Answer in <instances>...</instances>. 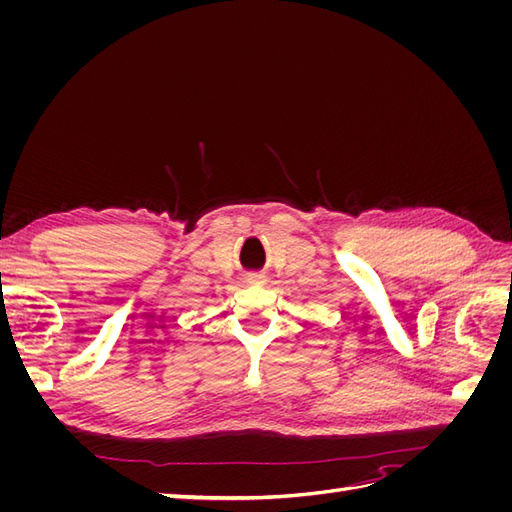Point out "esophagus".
<instances>
[{
	"instance_id": "34e87169",
	"label": "esophagus",
	"mask_w": 512,
	"mask_h": 512,
	"mask_svg": "<svg viewBox=\"0 0 512 512\" xmlns=\"http://www.w3.org/2000/svg\"><path fill=\"white\" fill-rule=\"evenodd\" d=\"M245 282H247V284H254V286H260V284L267 282V277L262 275V273H252V275L245 277Z\"/></svg>"
}]
</instances>
